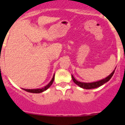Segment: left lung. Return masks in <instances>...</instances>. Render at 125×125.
Segmentation results:
<instances>
[{
	"mask_svg": "<svg viewBox=\"0 0 125 125\" xmlns=\"http://www.w3.org/2000/svg\"><path fill=\"white\" fill-rule=\"evenodd\" d=\"M115 73V70L113 71V73H111V74L110 75L106 77L105 79H103L101 81H96V82H94V83H81L79 82V81H78L75 79V78H74L73 76L72 75V79L73 80L74 83L78 85L79 87L81 88H84V89H93V88H96L98 87H100L101 86H102L103 84H104V83H106V82H108V81L110 80L111 78V77L113 76V74Z\"/></svg>",
	"mask_w": 125,
	"mask_h": 125,
	"instance_id": "8db88e82",
	"label": "left lung"
}]
</instances>
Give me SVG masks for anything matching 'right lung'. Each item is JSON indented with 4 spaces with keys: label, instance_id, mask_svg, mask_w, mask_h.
I'll list each match as a JSON object with an SVG mask.
<instances>
[{
    "label": "right lung",
    "instance_id": "obj_1",
    "mask_svg": "<svg viewBox=\"0 0 125 125\" xmlns=\"http://www.w3.org/2000/svg\"><path fill=\"white\" fill-rule=\"evenodd\" d=\"M54 80V76H53V78H52V80L51 81V82L49 83L48 84H47L46 86H45L44 88H41V89H24V90H25V91H27V92L32 93H40L43 92V91H46L47 89H48V88H49V87H50L52 85V84Z\"/></svg>",
    "mask_w": 125,
    "mask_h": 125
}]
</instances>
